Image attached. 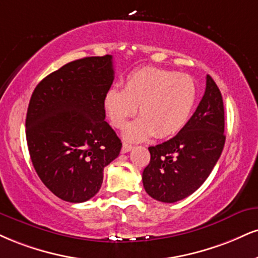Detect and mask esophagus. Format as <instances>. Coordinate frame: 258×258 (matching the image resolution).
Returning <instances> with one entry per match:
<instances>
[{
  "label": "esophagus",
  "mask_w": 258,
  "mask_h": 258,
  "mask_svg": "<svg viewBox=\"0 0 258 258\" xmlns=\"http://www.w3.org/2000/svg\"><path fill=\"white\" fill-rule=\"evenodd\" d=\"M132 149H133L132 145L127 144V143H123V144H122V148H121V153H122V154H126V153H128V151H131Z\"/></svg>",
  "instance_id": "esophagus-1"
}]
</instances>
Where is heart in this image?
<instances>
[{
    "mask_svg": "<svg viewBox=\"0 0 258 258\" xmlns=\"http://www.w3.org/2000/svg\"><path fill=\"white\" fill-rule=\"evenodd\" d=\"M194 78L175 71L144 67L126 77L123 90L113 86L104 96L111 125L123 128L139 107L141 117L126 127L127 141L141 142L151 136L172 137L186 125L197 101Z\"/></svg>",
    "mask_w": 258,
    "mask_h": 258,
    "instance_id": "b5f03b06",
    "label": "heart"
}]
</instances>
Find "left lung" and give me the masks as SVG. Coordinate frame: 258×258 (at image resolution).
Masks as SVG:
<instances>
[{"mask_svg":"<svg viewBox=\"0 0 258 258\" xmlns=\"http://www.w3.org/2000/svg\"><path fill=\"white\" fill-rule=\"evenodd\" d=\"M225 110L221 92L210 76L196 111L175 137L149 147L150 163L143 185L154 200L174 203L206 181L225 145Z\"/></svg>","mask_w":258,"mask_h":258,"instance_id":"left-lung-1","label":"left lung"}]
</instances>
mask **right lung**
<instances>
[{"label": "right lung", "instance_id": "right-lung-1", "mask_svg": "<svg viewBox=\"0 0 258 258\" xmlns=\"http://www.w3.org/2000/svg\"><path fill=\"white\" fill-rule=\"evenodd\" d=\"M114 80L113 57H84L46 76L31 96L26 141L39 179L71 203L92 198L121 141L105 121L104 96Z\"/></svg>", "mask_w": 258, "mask_h": 258}]
</instances>
